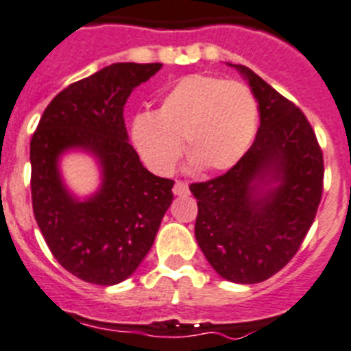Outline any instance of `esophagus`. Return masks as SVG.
<instances>
[{"instance_id": "34e87169", "label": "esophagus", "mask_w": 351, "mask_h": 351, "mask_svg": "<svg viewBox=\"0 0 351 351\" xmlns=\"http://www.w3.org/2000/svg\"><path fill=\"white\" fill-rule=\"evenodd\" d=\"M173 194L175 195H186L189 194V186L183 182H176L175 186H173Z\"/></svg>"}]
</instances>
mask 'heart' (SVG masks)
<instances>
[{
    "instance_id": "obj_1",
    "label": "heart",
    "mask_w": 351,
    "mask_h": 351,
    "mask_svg": "<svg viewBox=\"0 0 351 351\" xmlns=\"http://www.w3.org/2000/svg\"><path fill=\"white\" fill-rule=\"evenodd\" d=\"M256 116V100L245 84L191 74L162 97L156 114L133 119L131 142L157 175H171L183 147L194 169L225 171L250 149Z\"/></svg>"
}]
</instances>
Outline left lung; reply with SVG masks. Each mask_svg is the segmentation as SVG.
<instances>
[{
	"mask_svg": "<svg viewBox=\"0 0 351 351\" xmlns=\"http://www.w3.org/2000/svg\"><path fill=\"white\" fill-rule=\"evenodd\" d=\"M260 128L225 175L192 183L195 239L216 274L237 284L270 279L298 253L322 197L324 157L304 114L250 67Z\"/></svg>",
	"mask_w": 351,
	"mask_h": 351,
	"instance_id": "left-lung-1",
	"label": "left lung"
}]
</instances>
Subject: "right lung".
I'll return each mask as SVG.
<instances>
[{
    "mask_svg": "<svg viewBox=\"0 0 351 351\" xmlns=\"http://www.w3.org/2000/svg\"><path fill=\"white\" fill-rule=\"evenodd\" d=\"M162 64L119 62L72 83L45 109L31 140V194L38 227L55 260L98 286L126 280L150 251L173 201V185L143 168L128 142L124 104ZM83 149L102 171L99 191L72 196L58 160Z\"/></svg>",
    "mask_w": 351,
    "mask_h": 351,
    "instance_id": "obj_1",
    "label": "right lung"
}]
</instances>
